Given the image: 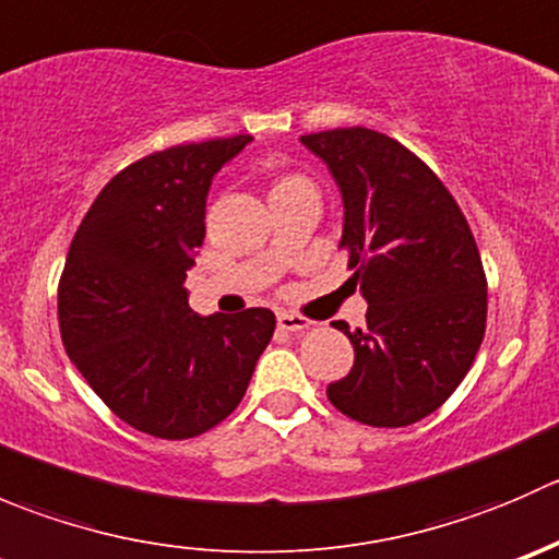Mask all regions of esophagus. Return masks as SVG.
I'll return each mask as SVG.
<instances>
[{
	"label": "esophagus",
	"instance_id": "obj_1",
	"mask_svg": "<svg viewBox=\"0 0 559 559\" xmlns=\"http://www.w3.org/2000/svg\"><path fill=\"white\" fill-rule=\"evenodd\" d=\"M278 326L286 332H302V330H311L313 321L297 313H278Z\"/></svg>",
	"mask_w": 559,
	"mask_h": 559
}]
</instances>
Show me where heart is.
Wrapping results in <instances>:
<instances>
[{
    "label": "heart",
    "mask_w": 559,
    "mask_h": 559,
    "mask_svg": "<svg viewBox=\"0 0 559 559\" xmlns=\"http://www.w3.org/2000/svg\"><path fill=\"white\" fill-rule=\"evenodd\" d=\"M300 186H311V180L302 178V175H284L273 183L270 194H278V191H289V189H300Z\"/></svg>",
    "instance_id": "heart-1"
}]
</instances>
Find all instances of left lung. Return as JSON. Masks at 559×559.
<instances>
[{
    "label": "left lung",
    "instance_id": "1",
    "mask_svg": "<svg viewBox=\"0 0 559 559\" xmlns=\"http://www.w3.org/2000/svg\"><path fill=\"white\" fill-rule=\"evenodd\" d=\"M343 197L352 278L368 326L346 332L354 368L326 386L341 414L408 427L441 408L487 330V278L471 227L436 173L405 145L365 127L302 134Z\"/></svg>",
    "mask_w": 559,
    "mask_h": 559
}]
</instances>
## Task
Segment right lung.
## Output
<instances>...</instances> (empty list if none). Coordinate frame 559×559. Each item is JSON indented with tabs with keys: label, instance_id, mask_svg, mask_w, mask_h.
Segmentation results:
<instances>
[{
	"label": "right lung",
	"instance_id": "right-lung-1",
	"mask_svg": "<svg viewBox=\"0 0 559 559\" xmlns=\"http://www.w3.org/2000/svg\"><path fill=\"white\" fill-rule=\"evenodd\" d=\"M251 134L173 145L123 167L83 216L59 281L67 354L118 419L183 441L243 400L275 316H197L186 270L205 240L213 175Z\"/></svg>",
	"mask_w": 559,
	"mask_h": 559
}]
</instances>
